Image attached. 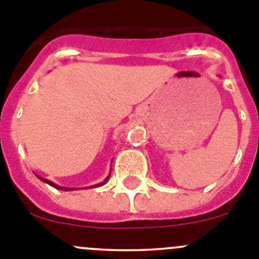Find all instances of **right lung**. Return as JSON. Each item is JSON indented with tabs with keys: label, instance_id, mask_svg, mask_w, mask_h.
Listing matches in <instances>:
<instances>
[{
	"label": "right lung",
	"instance_id": "obj_1",
	"mask_svg": "<svg viewBox=\"0 0 259 259\" xmlns=\"http://www.w3.org/2000/svg\"><path fill=\"white\" fill-rule=\"evenodd\" d=\"M37 177H39V176H37ZM39 178H40V180H41V181H44V182H47L48 185H50V186H53V187L58 188V190H63V191H71V190H73V188H68V187H60V186H58V185H55V183H53L52 181H48V180H45V178H42V177H39ZM109 178H110V175L107 176L106 180H105L104 182L99 183V185H97V186H102V185H105V183H106L107 181H109Z\"/></svg>",
	"mask_w": 259,
	"mask_h": 259
}]
</instances>
